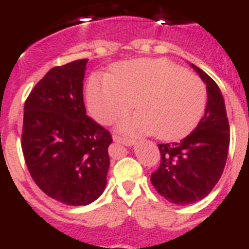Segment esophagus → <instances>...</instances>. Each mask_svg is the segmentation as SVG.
I'll return each mask as SVG.
<instances>
[{
	"label": "esophagus",
	"instance_id": "esophagus-1",
	"mask_svg": "<svg viewBox=\"0 0 249 249\" xmlns=\"http://www.w3.org/2000/svg\"><path fill=\"white\" fill-rule=\"evenodd\" d=\"M112 139H114V142H120V144H124V145H131V144H134L133 139H127V138L119 137V135H115V134L112 135Z\"/></svg>",
	"mask_w": 249,
	"mask_h": 249
}]
</instances>
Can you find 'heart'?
I'll list each match as a JSON object with an SVG mask.
<instances>
[{
	"label": "heart",
	"mask_w": 249,
	"mask_h": 249,
	"mask_svg": "<svg viewBox=\"0 0 249 249\" xmlns=\"http://www.w3.org/2000/svg\"><path fill=\"white\" fill-rule=\"evenodd\" d=\"M207 88L198 75L166 59L122 62L111 75L92 73L86 85L89 112L109 125L134 107L135 115L118 124L124 134L155 133L160 139L185 137L200 122Z\"/></svg>",
	"instance_id": "1"
}]
</instances>
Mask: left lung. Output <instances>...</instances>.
<instances>
[{"mask_svg":"<svg viewBox=\"0 0 249 249\" xmlns=\"http://www.w3.org/2000/svg\"><path fill=\"white\" fill-rule=\"evenodd\" d=\"M207 84L204 116L179 142L158 144L160 165L151 173L153 187L170 203L185 205L208 196L223 174L229 148V123L215 81L190 64Z\"/></svg>","mask_w":249,"mask_h":249,"instance_id":"1","label":"left lung"}]
</instances>
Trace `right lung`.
Masks as SVG:
<instances>
[{
	"mask_svg": "<svg viewBox=\"0 0 249 249\" xmlns=\"http://www.w3.org/2000/svg\"><path fill=\"white\" fill-rule=\"evenodd\" d=\"M88 59L53 68L26 99L21 146L34 181L69 205L98 199L107 185L111 134L86 115Z\"/></svg>",
	"mask_w": 249,
	"mask_h": 249,
	"instance_id": "1",
	"label": "right lung"
}]
</instances>
